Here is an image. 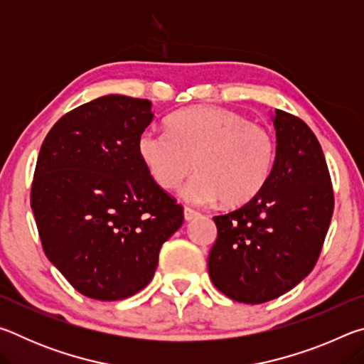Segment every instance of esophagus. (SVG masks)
<instances>
[{"instance_id":"1","label":"esophagus","mask_w":364,"mask_h":364,"mask_svg":"<svg viewBox=\"0 0 364 364\" xmlns=\"http://www.w3.org/2000/svg\"><path fill=\"white\" fill-rule=\"evenodd\" d=\"M199 212H196V210H193V208H184V220L186 221H191V220H194V218H197L199 217Z\"/></svg>"}]
</instances>
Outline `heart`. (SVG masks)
Returning <instances> with one entry per match:
<instances>
[{
	"label": "heart",
	"mask_w": 364,
	"mask_h": 364,
	"mask_svg": "<svg viewBox=\"0 0 364 364\" xmlns=\"http://www.w3.org/2000/svg\"><path fill=\"white\" fill-rule=\"evenodd\" d=\"M274 139L263 127L223 107L197 106L170 117L167 133L146 130L138 138V156L160 188L184 184L189 204L208 205L223 199L242 205L268 183L274 164Z\"/></svg>",
	"instance_id": "1"
}]
</instances>
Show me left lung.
Returning a JSON list of instances; mask_svg holds the SVG:
<instances>
[{
  "label": "left lung",
  "instance_id": "1",
  "mask_svg": "<svg viewBox=\"0 0 364 364\" xmlns=\"http://www.w3.org/2000/svg\"><path fill=\"white\" fill-rule=\"evenodd\" d=\"M276 156L264 188L237 210L215 217L208 254L213 286L242 304L291 291L315 267L334 210L321 146L304 120L276 109Z\"/></svg>",
  "mask_w": 364,
  "mask_h": 364
}]
</instances>
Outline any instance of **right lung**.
Returning a JSON list of instances; mask_svg holds the SVG:
<instances>
[{
	"mask_svg": "<svg viewBox=\"0 0 364 364\" xmlns=\"http://www.w3.org/2000/svg\"><path fill=\"white\" fill-rule=\"evenodd\" d=\"M152 119L151 101L107 95L70 110L43 141L30 194L43 250L90 299L146 287L160 247L183 225V207L138 156Z\"/></svg>",
	"mask_w": 364,
	"mask_h": 364,
	"instance_id": "1",
	"label": "right lung"
}]
</instances>
